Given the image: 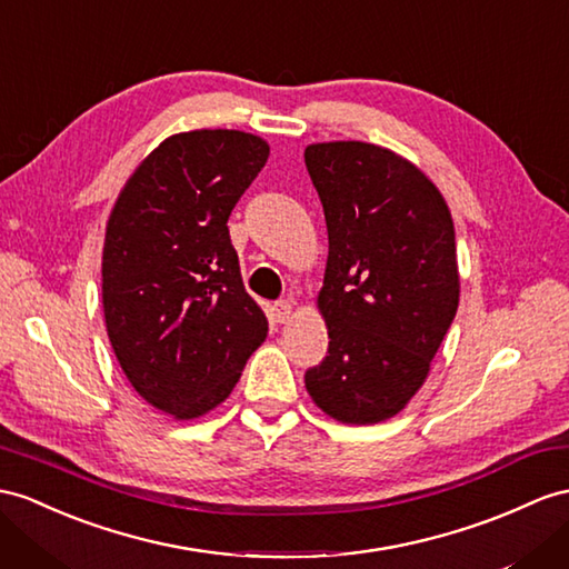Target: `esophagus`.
<instances>
[{
	"label": "esophagus",
	"instance_id": "obj_1",
	"mask_svg": "<svg viewBox=\"0 0 569 569\" xmlns=\"http://www.w3.org/2000/svg\"><path fill=\"white\" fill-rule=\"evenodd\" d=\"M290 317H293V305H290L288 300L273 305V319H276V322L286 325V322H290Z\"/></svg>",
	"mask_w": 569,
	"mask_h": 569
}]
</instances>
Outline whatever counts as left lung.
Here are the masks:
<instances>
[{
	"label": "left lung",
	"instance_id": "8db88e82",
	"mask_svg": "<svg viewBox=\"0 0 569 569\" xmlns=\"http://www.w3.org/2000/svg\"><path fill=\"white\" fill-rule=\"evenodd\" d=\"M305 166L329 232L317 296L329 356L305 387L339 423H382L423 387L457 315L455 223L428 174L385 146L310 143Z\"/></svg>",
	"mask_w": 569,
	"mask_h": 569
}]
</instances>
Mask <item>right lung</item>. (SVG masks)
Here are the masks:
<instances>
[{"mask_svg":"<svg viewBox=\"0 0 569 569\" xmlns=\"http://www.w3.org/2000/svg\"><path fill=\"white\" fill-rule=\"evenodd\" d=\"M269 143L238 129L160 141L129 174L103 244V315L137 395L174 420L207 416L238 385L269 322L247 293L228 216Z\"/></svg>","mask_w":569,"mask_h":569,"instance_id":"right-lung-1","label":"right lung"}]
</instances>
